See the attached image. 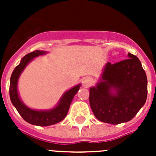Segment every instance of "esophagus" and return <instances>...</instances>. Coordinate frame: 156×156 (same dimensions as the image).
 <instances>
[{
    "label": "esophagus",
    "instance_id": "1",
    "mask_svg": "<svg viewBox=\"0 0 156 156\" xmlns=\"http://www.w3.org/2000/svg\"><path fill=\"white\" fill-rule=\"evenodd\" d=\"M83 85L86 87H90V85L92 84V83H93V80H92L91 77L90 76H86L84 77L82 80Z\"/></svg>",
    "mask_w": 156,
    "mask_h": 156
}]
</instances>
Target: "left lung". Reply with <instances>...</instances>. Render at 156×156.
<instances>
[{
    "instance_id": "obj_1",
    "label": "left lung",
    "mask_w": 156,
    "mask_h": 156,
    "mask_svg": "<svg viewBox=\"0 0 156 156\" xmlns=\"http://www.w3.org/2000/svg\"><path fill=\"white\" fill-rule=\"evenodd\" d=\"M89 91L90 108L98 120L111 124L131 120L148 94L147 76L138 58L128 53L125 60L107 63L97 86Z\"/></svg>"
}]
</instances>
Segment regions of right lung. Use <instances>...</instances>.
<instances>
[{"label": "right lung", "mask_w": 156, "mask_h": 156, "mask_svg": "<svg viewBox=\"0 0 156 156\" xmlns=\"http://www.w3.org/2000/svg\"><path fill=\"white\" fill-rule=\"evenodd\" d=\"M46 52L43 51H34L29 53L22 58L20 64L16 66L12 74L9 87V94L12 103L16 107L19 115L27 122L37 126H46L52 124H55L64 119L68 113L70 104L73 99L74 96L79 90L80 84L74 87L63 94L58 105L55 108L49 111H37L31 109L25 105L21 101L17 91V83L19 77L22 72L27 66V65L34 58L44 55Z\"/></svg>", "instance_id": "add662e5"}]
</instances>
